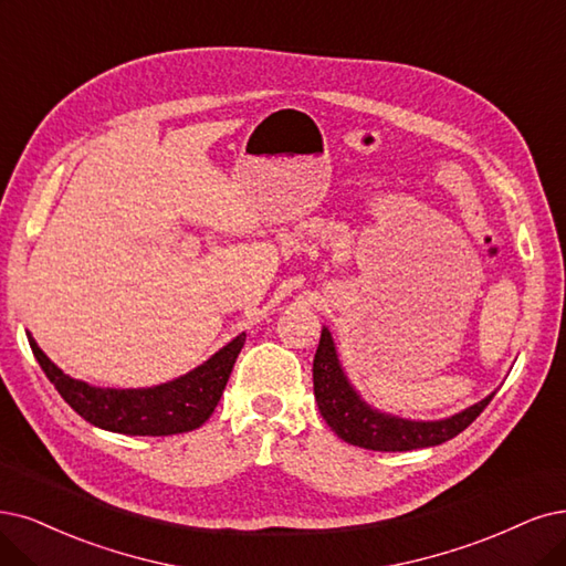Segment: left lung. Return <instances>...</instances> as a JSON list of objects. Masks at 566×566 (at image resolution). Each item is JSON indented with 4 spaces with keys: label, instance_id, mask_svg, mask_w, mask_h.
<instances>
[{
    "label": "left lung",
    "instance_id": "obj_1",
    "mask_svg": "<svg viewBox=\"0 0 566 566\" xmlns=\"http://www.w3.org/2000/svg\"><path fill=\"white\" fill-rule=\"evenodd\" d=\"M312 380H315L319 412L326 424L338 433V438L349 446L378 452H406L441 446L457 433H462L488 408L494 396L492 391L480 403L433 422L403 420V417L375 410L349 385L326 326L322 328L315 364H312Z\"/></svg>",
    "mask_w": 566,
    "mask_h": 566
}]
</instances>
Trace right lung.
I'll return each mask as SVG.
<instances>
[{
  "instance_id": "right-lung-1",
  "label": "right lung",
  "mask_w": 566,
  "mask_h": 566,
  "mask_svg": "<svg viewBox=\"0 0 566 566\" xmlns=\"http://www.w3.org/2000/svg\"><path fill=\"white\" fill-rule=\"evenodd\" d=\"M28 340L41 370L55 385L57 394L86 422L128 436H172L193 431L209 420L247 340V333H240L191 373L146 389H104L74 380L39 349L32 336H28Z\"/></svg>"
}]
</instances>
